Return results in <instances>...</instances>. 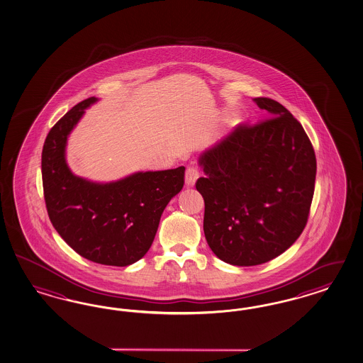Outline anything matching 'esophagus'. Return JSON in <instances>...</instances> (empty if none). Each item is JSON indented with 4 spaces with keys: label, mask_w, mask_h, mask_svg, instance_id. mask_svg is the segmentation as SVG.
I'll return each instance as SVG.
<instances>
[{
    "label": "esophagus",
    "mask_w": 363,
    "mask_h": 363,
    "mask_svg": "<svg viewBox=\"0 0 363 363\" xmlns=\"http://www.w3.org/2000/svg\"><path fill=\"white\" fill-rule=\"evenodd\" d=\"M200 177V172L196 167H188L186 171V184L188 186H195L197 179Z\"/></svg>",
    "instance_id": "obj_1"
}]
</instances>
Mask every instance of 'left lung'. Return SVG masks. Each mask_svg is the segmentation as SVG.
I'll list each match as a JSON object with an SVG mask.
<instances>
[{
  "label": "left lung",
  "instance_id": "1",
  "mask_svg": "<svg viewBox=\"0 0 363 363\" xmlns=\"http://www.w3.org/2000/svg\"><path fill=\"white\" fill-rule=\"evenodd\" d=\"M269 119L238 125L199 157L206 177L204 235L218 259L253 267L280 256L306 225L317 162L300 122L282 104L255 98Z\"/></svg>",
  "mask_w": 363,
  "mask_h": 363
}]
</instances>
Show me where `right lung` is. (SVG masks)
<instances>
[{
    "mask_svg": "<svg viewBox=\"0 0 363 363\" xmlns=\"http://www.w3.org/2000/svg\"><path fill=\"white\" fill-rule=\"evenodd\" d=\"M91 96L75 104L46 136L42 150V184L52 227L84 259L127 267L151 247L162 213L184 186V167L135 172L110 183L77 177L66 163L67 138Z\"/></svg>",
    "mask_w": 363,
    "mask_h": 363,
    "instance_id": "1",
    "label": "right lung"
}]
</instances>
